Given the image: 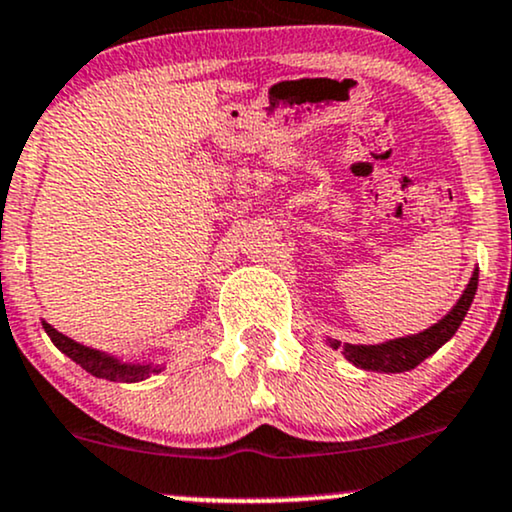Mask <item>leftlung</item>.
<instances>
[{
	"mask_svg": "<svg viewBox=\"0 0 512 512\" xmlns=\"http://www.w3.org/2000/svg\"><path fill=\"white\" fill-rule=\"evenodd\" d=\"M479 270H474L470 285L462 292L458 304L446 318L431 326L429 330L419 335H410V338L390 340L386 345H345V357L350 359L354 366H362L366 371H386V374H398V371H410L417 364H422L429 354H434L443 342H448L460 328L462 318H465L467 309H470L474 292H477ZM338 347V342H333Z\"/></svg>",
	"mask_w": 512,
	"mask_h": 512,
	"instance_id": "8db88e82",
	"label": "left lung"
}]
</instances>
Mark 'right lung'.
Listing matches in <instances>:
<instances>
[{
	"instance_id": "add662e5",
	"label": "right lung",
	"mask_w": 512,
	"mask_h": 512,
	"mask_svg": "<svg viewBox=\"0 0 512 512\" xmlns=\"http://www.w3.org/2000/svg\"><path fill=\"white\" fill-rule=\"evenodd\" d=\"M42 328H45V333L50 335V340L66 354V357L74 359V362L81 366V369H86L88 374H93L95 378L134 383V381H143V378H148L150 374H158V371H160V369H155V366H150V364L134 366V364L114 362V359L105 357V354L88 350V347L78 345V342L66 338V335L57 333V330H54L50 323H45V321H42Z\"/></svg>"
}]
</instances>
